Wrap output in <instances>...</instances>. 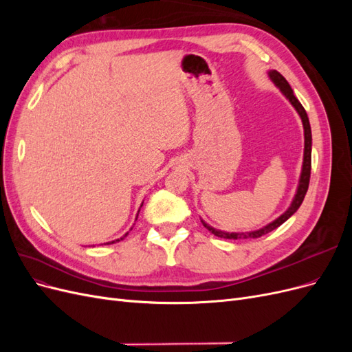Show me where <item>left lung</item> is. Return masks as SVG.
<instances>
[{
  "mask_svg": "<svg viewBox=\"0 0 352 352\" xmlns=\"http://www.w3.org/2000/svg\"><path fill=\"white\" fill-rule=\"evenodd\" d=\"M269 78L272 79V82L280 89V92L285 95L286 100H289V102L292 104V107L296 110V113L300 114L301 122L304 126V158H302V168H301V176H300V182H298V188L295 197L291 202V206L287 207V210L280 214L278 219L273 220L269 225H265L261 229L257 230H251V232H225V230H219L214 229L212 226L207 225V223L201 219V223L204 225V228H207L211 233H214L216 236L223 238V239H247V238H260L263 235H267L269 232L278 229L280 225L289 219L294 212L300 208V206L302 204L304 197L307 194L308 189V184H310V173H311V127H310V120H308V116L304 110V107L301 105V102L296 100V97L294 95V91L291 88V85L287 83V80L282 76L279 72L276 70H270L269 72Z\"/></svg>",
  "mask_w": 352,
  "mask_h": 352,
  "instance_id": "obj_1",
  "label": "left lung"
}]
</instances>
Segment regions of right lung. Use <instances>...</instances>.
I'll list each match as a JSON object with an SVG mask.
<instances>
[{
    "mask_svg": "<svg viewBox=\"0 0 352 352\" xmlns=\"http://www.w3.org/2000/svg\"><path fill=\"white\" fill-rule=\"evenodd\" d=\"M141 207H142V204H141ZM138 214H140V210H138ZM136 219H138V216H136ZM136 219H135V220H136ZM127 233H129V232H127ZM127 233H124V235H123L122 238H119V239L111 241V242H107V245H109V243H116V242H120V241H123V239L127 236ZM104 245H105V243H104Z\"/></svg>",
    "mask_w": 352,
    "mask_h": 352,
    "instance_id": "1",
    "label": "right lung"
}]
</instances>
